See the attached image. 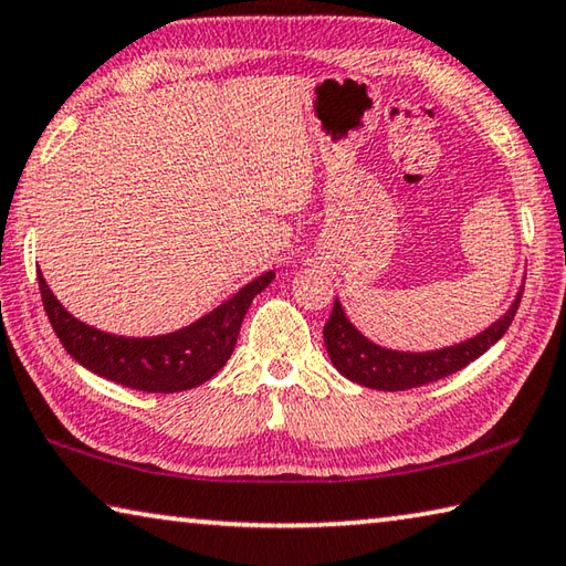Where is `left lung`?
Wrapping results in <instances>:
<instances>
[{"mask_svg":"<svg viewBox=\"0 0 566 566\" xmlns=\"http://www.w3.org/2000/svg\"><path fill=\"white\" fill-rule=\"evenodd\" d=\"M522 292L524 286L516 292V300L506 314H502L492 327H486L472 339L454 344V347L434 352H397L379 347L354 327L347 314H344L339 300H334L332 317L324 324V344H327V354L337 371L357 381V385L381 391L415 389L464 369L469 361L482 357L492 344L500 342L510 329L516 310H520Z\"/></svg>","mask_w":566,"mask_h":566,"instance_id":"1","label":"left lung"}]
</instances>
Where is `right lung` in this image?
I'll use <instances>...</instances> for the list:
<instances>
[{
  "mask_svg": "<svg viewBox=\"0 0 566 566\" xmlns=\"http://www.w3.org/2000/svg\"><path fill=\"white\" fill-rule=\"evenodd\" d=\"M44 312L66 354L94 375L139 391H185L212 379L232 357L239 327L256 294L270 286L274 272L242 286L214 312L161 337H117L74 319L52 294L42 272H36Z\"/></svg>",
  "mask_w": 566,
  "mask_h": 566,
  "instance_id": "1",
  "label": "right lung"
}]
</instances>
